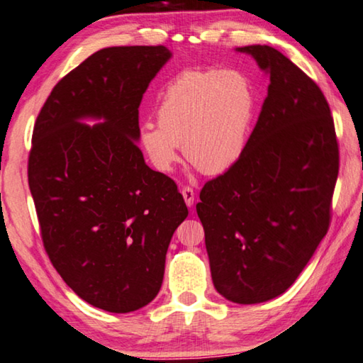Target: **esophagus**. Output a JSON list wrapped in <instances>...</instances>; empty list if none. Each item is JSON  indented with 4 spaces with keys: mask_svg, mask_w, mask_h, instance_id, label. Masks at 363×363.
Here are the masks:
<instances>
[{
    "mask_svg": "<svg viewBox=\"0 0 363 363\" xmlns=\"http://www.w3.org/2000/svg\"><path fill=\"white\" fill-rule=\"evenodd\" d=\"M181 194H182V196H184V201H186L187 206H189V208L192 206L194 200H195V190H194L192 187H189V186H184V187L181 189Z\"/></svg>",
    "mask_w": 363,
    "mask_h": 363,
    "instance_id": "34e87169",
    "label": "esophagus"
}]
</instances>
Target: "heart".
<instances>
[{
    "mask_svg": "<svg viewBox=\"0 0 363 363\" xmlns=\"http://www.w3.org/2000/svg\"><path fill=\"white\" fill-rule=\"evenodd\" d=\"M254 91L238 69L189 68L164 85L157 122L140 130V144L155 169L168 173L179 162L206 176L225 173L246 146L254 116Z\"/></svg>",
    "mask_w": 363,
    "mask_h": 363,
    "instance_id": "heart-1",
    "label": "heart"
}]
</instances>
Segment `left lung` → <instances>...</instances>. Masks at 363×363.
<instances>
[{
    "label": "left lung",
    "instance_id": "obj_1",
    "mask_svg": "<svg viewBox=\"0 0 363 363\" xmlns=\"http://www.w3.org/2000/svg\"><path fill=\"white\" fill-rule=\"evenodd\" d=\"M269 72L268 96L232 168L204 184L196 213L214 287L254 305L284 294L332 220L340 147L311 77L269 45H246Z\"/></svg>",
    "mask_w": 363,
    "mask_h": 363
}]
</instances>
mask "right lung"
<instances>
[{"instance_id":"obj_1","label":"right lung","mask_w":363,"mask_h":363,"mask_svg":"<svg viewBox=\"0 0 363 363\" xmlns=\"http://www.w3.org/2000/svg\"><path fill=\"white\" fill-rule=\"evenodd\" d=\"M169 57L164 45L95 52L57 82L33 128L28 186L45 252L72 291L109 313L155 298L189 214L176 182L136 144L143 95ZM89 115L107 122H77Z\"/></svg>"}]
</instances>
